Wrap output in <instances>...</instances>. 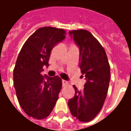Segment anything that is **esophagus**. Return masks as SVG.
<instances>
[{
  "label": "esophagus",
  "instance_id": "esophagus-1",
  "mask_svg": "<svg viewBox=\"0 0 131 131\" xmlns=\"http://www.w3.org/2000/svg\"><path fill=\"white\" fill-rule=\"evenodd\" d=\"M62 85H63V86L68 85V82H67V81H65V80H62Z\"/></svg>",
  "mask_w": 131,
  "mask_h": 131
}]
</instances>
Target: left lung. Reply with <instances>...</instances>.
Listing matches in <instances>:
<instances>
[{
  "instance_id": "left-lung-1",
  "label": "left lung",
  "mask_w": 131,
  "mask_h": 131,
  "mask_svg": "<svg viewBox=\"0 0 131 131\" xmlns=\"http://www.w3.org/2000/svg\"><path fill=\"white\" fill-rule=\"evenodd\" d=\"M69 34L79 48V67L85 83L83 91L74 85L75 95L69 99L70 112L83 122H88L100 112L107 97L110 67L104 49L91 33L74 30Z\"/></svg>"
}]
</instances>
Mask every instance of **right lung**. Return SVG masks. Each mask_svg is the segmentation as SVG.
Returning a JSON list of instances; mask_svg holds the SVG:
<instances>
[{"instance_id":"obj_1","label":"right lung","mask_w":131,"mask_h":131,"mask_svg":"<svg viewBox=\"0 0 131 131\" xmlns=\"http://www.w3.org/2000/svg\"><path fill=\"white\" fill-rule=\"evenodd\" d=\"M65 31L45 27L36 30L19 52L13 71V81L19 103L30 117L42 119L51 113L62 88L58 76H43L44 66L48 67L50 52L61 43Z\"/></svg>"}]
</instances>
